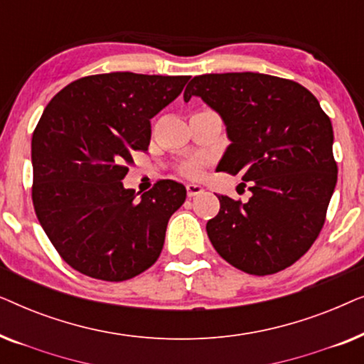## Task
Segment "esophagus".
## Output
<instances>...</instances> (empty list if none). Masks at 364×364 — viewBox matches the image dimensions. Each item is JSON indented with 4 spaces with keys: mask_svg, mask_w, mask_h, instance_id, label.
<instances>
[{
    "mask_svg": "<svg viewBox=\"0 0 364 364\" xmlns=\"http://www.w3.org/2000/svg\"><path fill=\"white\" fill-rule=\"evenodd\" d=\"M202 192H203L202 186H197V183H188V186H187V196L188 197H196Z\"/></svg>",
    "mask_w": 364,
    "mask_h": 364,
    "instance_id": "1",
    "label": "esophagus"
}]
</instances>
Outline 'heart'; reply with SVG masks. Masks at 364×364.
<instances>
[{"mask_svg": "<svg viewBox=\"0 0 364 364\" xmlns=\"http://www.w3.org/2000/svg\"><path fill=\"white\" fill-rule=\"evenodd\" d=\"M178 171L186 177H198L202 172V162L197 161V159H192V161L183 162Z\"/></svg>", "mask_w": 364, "mask_h": 364, "instance_id": "obj_1", "label": "heart"}]
</instances>
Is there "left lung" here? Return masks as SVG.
<instances>
[{
  "label": "left lung",
  "mask_w": 364,
  "mask_h": 364,
  "mask_svg": "<svg viewBox=\"0 0 364 364\" xmlns=\"http://www.w3.org/2000/svg\"><path fill=\"white\" fill-rule=\"evenodd\" d=\"M198 96L220 114L232 144L222 172L250 183L248 202L218 196L207 235L223 260L250 275L285 270L310 250L338 181L333 127L318 99L291 79L260 73L202 74ZM247 186V183H245Z\"/></svg>",
  "instance_id": "obj_1"
}]
</instances>
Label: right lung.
Listing matches in <instances>:
<instances>
[{
	"mask_svg": "<svg viewBox=\"0 0 364 364\" xmlns=\"http://www.w3.org/2000/svg\"><path fill=\"white\" fill-rule=\"evenodd\" d=\"M191 76L92 74L63 87L33 132V205L69 267L124 282L152 267L186 187L157 181L137 198L124 188L132 152L147 151L151 119Z\"/></svg>",
	"mask_w": 364,
	"mask_h": 364,
	"instance_id": "1",
	"label": "right lung"
}]
</instances>
